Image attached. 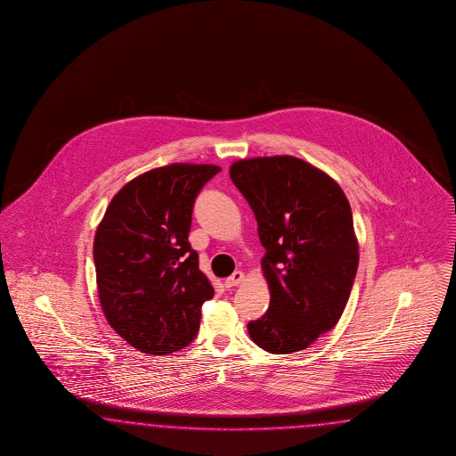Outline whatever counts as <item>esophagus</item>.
Masks as SVG:
<instances>
[{
	"label": "esophagus",
	"instance_id": "34e87169",
	"mask_svg": "<svg viewBox=\"0 0 456 456\" xmlns=\"http://www.w3.org/2000/svg\"><path fill=\"white\" fill-rule=\"evenodd\" d=\"M242 281H244V273H242V271H235L232 276H229L225 279L224 284H225V288H234V286H239Z\"/></svg>",
	"mask_w": 456,
	"mask_h": 456
}]
</instances>
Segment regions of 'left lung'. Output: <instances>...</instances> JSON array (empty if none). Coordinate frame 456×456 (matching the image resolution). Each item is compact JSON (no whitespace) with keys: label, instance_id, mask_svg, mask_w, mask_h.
Segmentation results:
<instances>
[{"label":"left lung","instance_id":"left-lung-1","mask_svg":"<svg viewBox=\"0 0 456 456\" xmlns=\"http://www.w3.org/2000/svg\"><path fill=\"white\" fill-rule=\"evenodd\" d=\"M229 174L256 216L271 290L248 334L274 354L305 349L338 324L356 277L349 202L328 174L290 155L237 160Z\"/></svg>","mask_w":456,"mask_h":456}]
</instances>
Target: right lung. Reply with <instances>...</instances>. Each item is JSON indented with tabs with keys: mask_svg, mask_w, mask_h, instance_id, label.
<instances>
[{
	"mask_svg": "<svg viewBox=\"0 0 456 456\" xmlns=\"http://www.w3.org/2000/svg\"><path fill=\"white\" fill-rule=\"evenodd\" d=\"M221 167L170 164L149 170L111 199L94 242L98 297L113 331L138 351L164 356L191 345L214 288L189 232L193 202Z\"/></svg>",
	"mask_w": 456,
	"mask_h": 456,
	"instance_id": "obj_1",
	"label": "right lung"
}]
</instances>
